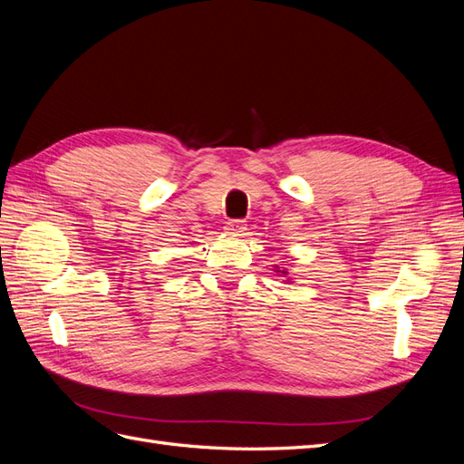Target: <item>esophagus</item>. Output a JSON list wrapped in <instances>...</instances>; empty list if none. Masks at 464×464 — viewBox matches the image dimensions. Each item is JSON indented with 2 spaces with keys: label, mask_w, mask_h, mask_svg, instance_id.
Wrapping results in <instances>:
<instances>
[{
  "label": "esophagus",
  "mask_w": 464,
  "mask_h": 464,
  "mask_svg": "<svg viewBox=\"0 0 464 464\" xmlns=\"http://www.w3.org/2000/svg\"><path fill=\"white\" fill-rule=\"evenodd\" d=\"M224 230H227V234H230V236H242L246 230V222L244 220H230V222H227Z\"/></svg>",
  "instance_id": "esophagus-1"
}]
</instances>
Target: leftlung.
I'll return each instance as SVG.
<instances>
[{"instance_id":"left-lung-1","label":"left lung","mask_w":464,"mask_h":464,"mask_svg":"<svg viewBox=\"0 0 464 464\" xmlns=\"http://www.w3.org/2000/svg\"><path fill=\"white\" fill-rule=\"evenodd\" d=\"M275 273H280V275H283L286 280H285V283L286 285H290L292 283V278L288 276V269H285V266H278V265H275Z\"/></svg>"}]
</instances>
